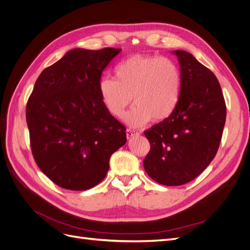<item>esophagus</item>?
Returning a JSON list of instances; mask_svg holds the SVG:
<instances>
[{"label": "esophagus", "mask_w": 250, "mask_h": 250, "mask_svg": "<svg viewBox=\"0 0 250 250\" xmlns=\"http://www.w3.org/2000/svg\"><path fill=\"white\" fill-rule=\"evenodd\" d=\"M139 134H140V133H139L138 131H134V130H132V129H127V130H126V135H127L128 139H131V138L135 137V135H139Z\"/></svg>", "instance_id": "obj_1"}]
</instances>
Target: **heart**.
Masks as SVG:
<instances>
[{"instance_id": "obj_1", "label": "heart", "mask_w": 250, "mask_h": 250, "mask_svg": "<svg viewBox=\"0 0 250 250\" xmlns=\"http://www.w3.org/2000/svg\"><path fill=\"white\" fill-rule=\"evenodd\" d=\"M115 79L99 83L102 103L116 118H122L131 97L135 105L125 121L133 127L151 120L168 119L176 109L181 93V74L177 64L167 57L135 55L115 67Z\"/></svg>"}]
</instances>
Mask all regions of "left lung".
Here are the masks:
<instances>
[{"mask_svg":"<svg viewBox=\"0 0 250 250\" xmlns=\"http://www.w3.org/2000/svg\"><path fill=\"white\" fill-rule=\"evenodd\" d=\"M178 58L181 93L176 109L144 134L151 149L144 169L156 183L181 186L197 177L214 160L226 119L221 86L215 75L191 53Z\"/></svg>","mask_w":250,"mask_h":250,"instance_id":"left-lung-1","label":"left lung"}]
</instances>
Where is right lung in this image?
<instances>
[{"label": "right lung", "mask_w": 250, "mask_h": 250, "mask_svg": "<svg viewBox=\"0 0 250 250\" xmlns=\"http://www.w3.org/2000/svg\"><path fill=\"white\" fill-rule=\"evenodd\" d=\"M121 49L76 48L44 69L26 120L35 163L53 183L84 191L106 176L109 158L126 144V128L102 103V72Z\"/></svg>", "instance_id": "right-lung-1"}]
</instances>
